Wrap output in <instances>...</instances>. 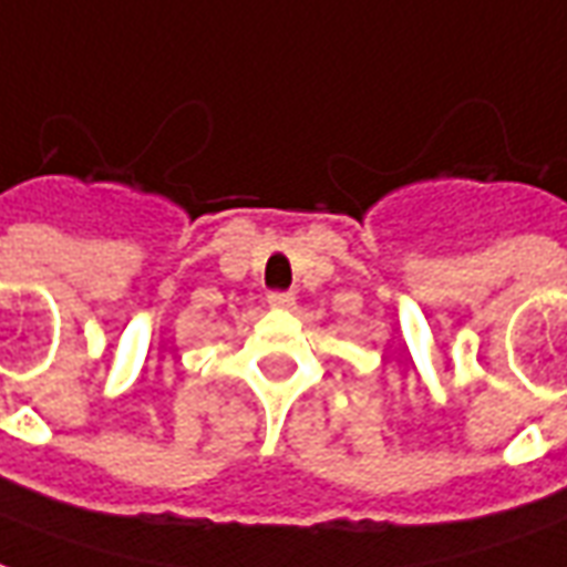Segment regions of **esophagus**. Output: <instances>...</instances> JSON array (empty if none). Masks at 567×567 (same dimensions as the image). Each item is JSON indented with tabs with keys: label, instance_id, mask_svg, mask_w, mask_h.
Returning <instances> with one entry per match:
<instances>
[{
	"label": "esophagus",
	"instance_id": "obj_1",
	"mask_svg": "<svg viewBox=\"0 0 567 567\" xmlns=\"http://www.w3.org/2000/svg\"><path fill=\"white\" fill-rule=\"evenodd\" d=\"M268 305L278 308V311H287V308L296 305V296L292 292H268Z\"/></svg>",
	"mask_w": 567,
	"mask_h": 567
}]
</instances>
